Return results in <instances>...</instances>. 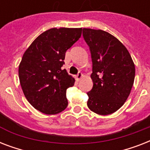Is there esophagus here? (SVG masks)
Wrapping results in <instances>:
<instances>
[{"label": "esophagus", "instance_id": "esophagus-1", "mask_svg": "<svg viewBox=\"0 0 150 150\" xmlns=\"http://www.w3.org/2000/svg\"><path fill=\"white\" fill-rule=\"evenodd\" d=\"M83 76H84V75H83V74H82V72H79V74L75 76V79L77 80V81H79Z\"/></svg>", "mask_w": 150, "mask_h": 150}]
</instances>
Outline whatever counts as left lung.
Returning <instances> with one entry per match:
<instances>
[{"label":"left lung","instance_id":"obj_1","mask_svg":"<svg viewBox=\"0 0 150 150\" xmlns=\"http://www.w3.org/2000/svg\"><path fill=\"white\" fill-rule=\"evenodd\" d=\"M91 51L93 89L87 106L100 115L111 114L124 105L132 88L135 64L127 48L111 34L101 29L82 30Z\"/></svg>","mask_w":150,"mask_h":150}]
</instances>
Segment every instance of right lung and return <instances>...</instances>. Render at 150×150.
Returning a JSON list of instances; mask_svg holds the SVG:
<instances>
[{"instance_id":"right-lung-1","label":"right lung","mask_w":150,"mask_h":150,"mask_svg":"<svg viewBox=\"0 0 150 150\" xmlns=\"http://www.w3.org/2000/svg\"><path fill=\"white\" fill-rule=\"evenodd\" d=\"M82 28H53L43 32L27 48L18 66L25 98L46 114L61 113L68 106L66 90L75 79L61 67L65 53L82 35Z\"/></svg>"}]
</instances>
